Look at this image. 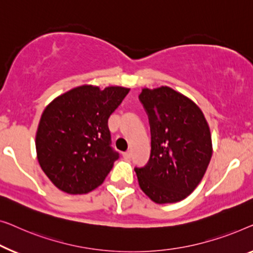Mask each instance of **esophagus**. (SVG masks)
<instances>
[{
    "label": "esophagus",
    "instance_id": "obj_1",
    "mask_svg": "<svg viewBox=\"0 0 253 253\" xmlns=\"http://www.w3.org/2000/svg\"><path fill=\"white\" fill-rule=\"evenodd\" d=\"M123 156H124V157H125V158H130V157H131V151H126V152H124Z\"/></svg>",
    "mask_w": 253,
    "mask_h": 253
}]
</instances>
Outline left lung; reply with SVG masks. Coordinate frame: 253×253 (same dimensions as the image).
<instances>
[{"instance_id":"obj_1","label":"left lung","mask_w":253,"mask_h":253,"mask_svg":"<svg viewBox=\"0 0 253 253\" xmlns=\"http://www.w3.org/2000/svg\"><path fill=\"white\" fill-rule=\"evenodd\" d=\"M138 98L151 129L150 159L135 167L140 188L157 204L182 201L196 189L211 161L209 124L196 103L167 86L143 88Z\"/></svg>"}]
</instances>
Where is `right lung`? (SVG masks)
<instances>
[{"mask_svg":"<svg viewBox=\"0 0 253 253\" xmlns=\"http://www.w3.org/2000/svg\"><path fill=\"white\" fill-rule=\"evenodd\" d=\"M129 91L84 84L51 101L39 123L35 148L42 170L54 186L71 195L101 186L118 159L110 147L108 120Z\"/></svg>","mask_w":253,"mask_h":253,"instance_id":"1","label":"right lung"}]
</instances>
